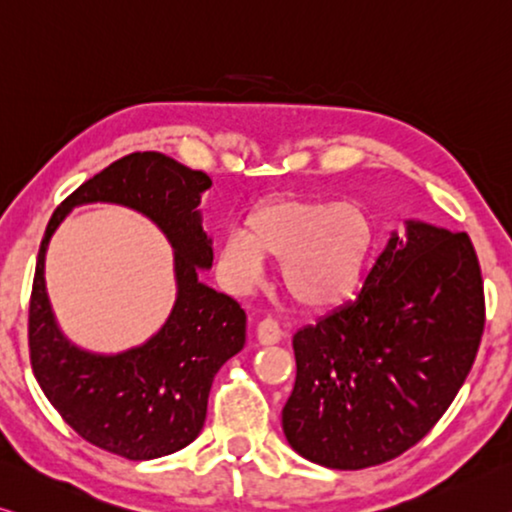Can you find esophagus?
<instances>
[{"instance_id":"34e87169","label":"esophagus","mask_w":512,"mask_h":512,"mask_svg":"<svg viewBox=\"0 0 512 512\" xmlns=\"http://www.w3.org/2000/svg\"><path fill=\"white\" fill-rule=\"evenodd\" d=\"M256 334H258V343H261V345H274L283 338L279 322L272 320V318H265V320L258 322Z\"/></svg>"}]
</instances>
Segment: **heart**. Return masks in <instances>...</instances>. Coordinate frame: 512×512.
I'll return each instance as SVG.
<instances>
[{"instance_id": "heart-1", "label": "heart", "mask_w": 512, "mask_h": 512, "mask_svg": "<svg viewBox=\"0 0 512 512\" xmlns=\"http://www.w3.org/2000/svg\"><path fill=\"white\" fill-rule=\"evenodd\" d=\"M375 247V226L357 203L274 199L226 231L219 265L235 290L261 279L263 258L281 263V283L304 309H332L357 295Z\"/></svg>"}]
</instances>
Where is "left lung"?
<instances>
[{"mask_svg":"<svg viewBox=\"0 0 512 512\" xmlns=\"http://www.w3.org/2000/svg\"><path fill=\"white\" fill-rule=\"evenodd\" d=\"M483 325V279L469 235L407 219L355 302L293 336L297 377L281 412L288 444L329 469L398 458L453 403Z\"/></svg>","mask_w":512,"mask_h":512,"instance_id":"left-lung-1","label":"left lung"}]
</instances>
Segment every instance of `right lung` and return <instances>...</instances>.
Instances as JSON below:
<instances>
[{"instance_id":"right-lung-1","label":"right lung","mask_w":512,"mask_h":512,"mask_svg":"<svg viewBox=\"0 0 512 512\" xmlns=\"http://www.w3.org/2000/svg\"><path fill=\"white\" fill-rule=\"evenodd\" d=\"M212 180L162 153L125 155L54 210L41 242L29 306L31 368L77 435L128 460H155L192 444L203 428L219 368L245 348L247 316L233 297L199 279L212 267L201 194ZM116 202L144 214L175 249L177 302L165 325L116 356L91 353L60 332L44 286L51 235L70 209Z\"/></svg>"}]
</instances>
